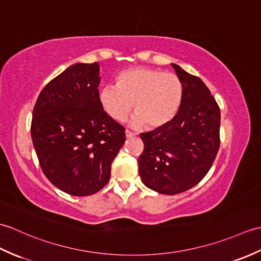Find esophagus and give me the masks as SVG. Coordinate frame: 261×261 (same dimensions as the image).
<instances>
[{
  "instance_id": "esophagus-1",
  "label": "esophagus",
  "mask_w": 261,
  "mask_h": 261,
  "mask_svg": "<svg viewBox=\"0 0 261 261\" xmlns=\"http://www.w3.org/2000/svg\"><path fill=\"white\" fill-rule=\"evenodd\" d=\"M133 136H136L135 132H132V131H130V130H125V137H126V138H131V137H133Z\"/></svg>"
}]
</instances>
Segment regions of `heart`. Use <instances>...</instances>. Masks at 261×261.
<instances>
[{
  "instance_id": "heart-1",
  "label": "heart",
  "mask_w": 261,
  "mask_h": 261,
  "mask_svg": "<svg viewBox=\"0 0 261 261\" xmlns=\"http://www.w3.org/2000/svg\"><path fill=\"white\" fill-rule=\"evenodd\" d=\"M116 85L103 87L99 102L103 111L119 122L128 117L133 105V125L160 128L174 119L182 105V80L171 72L132 68L120 72Z\"/></svg>"
}]
</instances>
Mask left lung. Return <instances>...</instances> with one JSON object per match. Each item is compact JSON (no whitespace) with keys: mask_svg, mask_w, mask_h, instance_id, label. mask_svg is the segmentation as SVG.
<instances>
[{"mask_svg":"<svg viewBox=\"0 0 261 261\" xmlns=\"http://www.w3.org/2000/svg\"><path fill=\"white\" fill-rule=\"evenodd\" d=\"M184 83L177 116L154 131L141 133L144 144L139 174L150 189L178 195L208 173L220 147V109L201 79L172 64Z\"/></svg>","mask_w":261,"mask_h":261,"instance_id":"8db88e82","label":"left lung"}]
</instances>
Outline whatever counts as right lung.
Here are the masks:
<instances>
[{"label": "right lung", "mask_w": 261, "mask_h": 261, "mask_svg": "<svg viewBox=\"0 0 261 261\" xmlns=\"http://www.w3.org/2000/svg\"><path fill=\"white\" fill-rule=\"evenodd\" d=\"M99 64L69 66L42 89L31 136L42 171L69 195L91 196L105 187L125 141V129L99 102Z\"/></svg>", "instance_id": "right-lung-1"}]
</instances>
